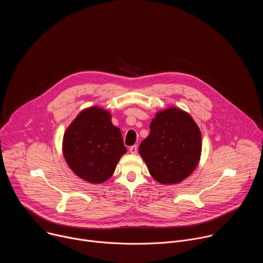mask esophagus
<instances>
[{
  "label": "esophagus",
  "mask_w": 263,
  "mask_h": 263,
  "mask_svg": "<svg viewBox=\"0 0 263 263\" xmlns=\"http://www.w3.org/2000/svg\"><path fill=\"white\" fill-rule=\"evenodd\" d=\"M129 151H130V153L133 154V155L137 154V145H132V146H130V147H129Z\"/></svg>",
  "instance_id": "1"
}]
</instances>
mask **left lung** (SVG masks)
<instances>
[{"mask_svg":"<svg viewBox=\"0 0 263 263\" xmlns=\"http://www.w3.org/2000/svg\"><path fill=\"white\" fill-rule=\"evenodd\" d=\"M139 154L151 176L161 184H176L197 167L202 151L201 131L187 112L171 107L157 112Z\"/></svg>","mask_w":263,"mask_h":263,"instance_id":"8db88e82","label":"left lung"}]
</instances>
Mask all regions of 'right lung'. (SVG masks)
Returning a JSON list of instances; mask_svg holds the SVG:
<instances>
[{
	"label": "right lung",
	"instance_id": "add662e5",
	"mask_svg": "<svg viewBox=\"0 0 263 263\" xmlns=\"http://www.w3.org/2000/svg\"><path fill=\"white\" fill-rule=\"evenodd\" d=\"M62 148L70 170L93 184L107 181L127 152L121 130L112 125L109 112L97 106L84 109L72 121Z\"/></svg>",
	"mask_w": 263,
	"mask_h": 263
}]
</instances>
